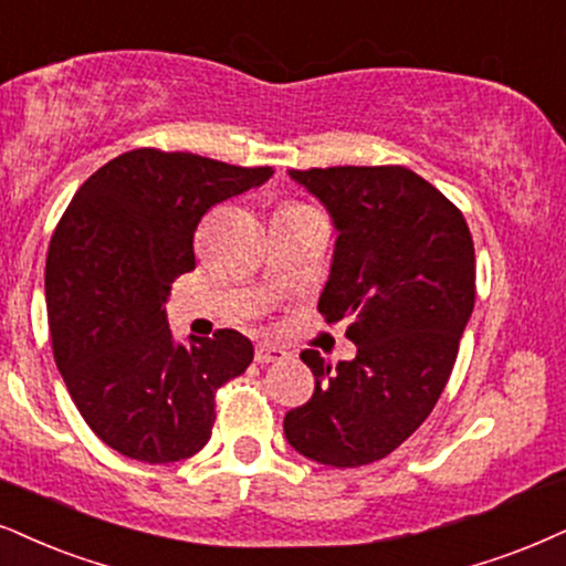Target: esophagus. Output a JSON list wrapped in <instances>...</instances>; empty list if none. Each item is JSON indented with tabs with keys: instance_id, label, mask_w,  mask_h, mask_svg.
I'll use <instances>...</instances> for the list:
<instances>
[{
	"instance_id": "1",
	"label": "esophagus",
	"mask_w": 566,
	"mask_h": 566,
	"mask_svg": "<svg viewBox=\"0 0 566 566\" xmlns=\"http://www.w3.org/2000/svg\"><path fill=\"white\" fill-rule=\"evenodd\" d=\"M254 359L260 361V365H270V361L285 359V352H283L281 346H275V344H256Z\"/></svg>"
}]
</instances>
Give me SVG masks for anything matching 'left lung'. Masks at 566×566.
<instances>
[{
	"mask_svg": "<svg viewBox=\"0 0 566 566\" xmlns=\"http://www.w3.org/2000/svg\"><path fill=\"white\" fill-rule=\"evenodd\" d=\"M291 178L338 228L327 323L348 319L352 361L302 352L315 394L283 420L289 443L327 467L373 464L399 449L441 399L475 306V247L453 201L401 165L310 167Z\"/></svg>",
	"mask_w": 566,
	"mask_h": 566,
	"instance_id": "obj_1",
	"label": "left lung"
}]
</instances>
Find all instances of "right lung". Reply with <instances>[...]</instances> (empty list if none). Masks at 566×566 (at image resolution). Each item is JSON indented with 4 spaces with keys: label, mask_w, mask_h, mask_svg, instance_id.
<instances>
[{
    "label": "right lung",
    "mask_w": 566,
    "mask_h": 566,
    "mask_svg": "<svg viewBox=\"0 0 566 566\" xmlns=\"http://www.w3.org/2000/svg\"><path fill=\"white\" fill-rule=\"evenodd\" d=\"M270 176L144 146L99 167L54 228L44 277L54 361L88 428L123 457L167 464L205 449L214 394L254 359L230 327L178 346L165 304L197 268L201 218Z\"/></svg>",
    "instance_id": "1"
}]
</instances>
